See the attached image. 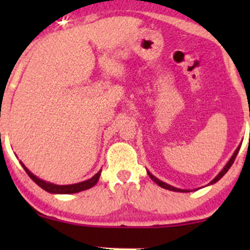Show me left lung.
I'll return each instance as SVG.
<instances>
[{
  "label": "left lung",
  "instance_id": "left-lung-1",
  "mask_svg": "<svg viewBox=\"0 0 250 250\" xmlns=\"http://www.w3.org/2000/svg\"><path fill=\"white\" fill-rule=\"evenodd\" d=\"M240 147H241V145L239 146V147L236 148V150L234 151V154H233V156L230 157V159H229V161L227 162V165L225 166V167H223V169L222 170L220 171L219 174L216 175V176H215V179H213L210 181V182L208 183L207 186H210V185H214V183H216L217 181H219L221 177L223 176V175H225L227 171L229 170V168L231 167V165H233L234 163V161H235V159H236V155H237V153H239V150H240ZM147 173H148V175H149V177H150L151 180L154 181L155 183H157V185L160 186V187H162V188H165V189H168V190H173V191H180V193H189V191H191V190H189V189H180V188H176V187H173V186H170V185H168V183H166V182H163V181H161V180H159L157 179V177H155L153 174L151 173H149V171L147 170ZM195 190H196V189H195Z\"/></svg>",
  "mask_w": 250,
  "mask_h": 250
}]
</instances>
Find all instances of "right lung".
Here are the masks:
<instances>
[{"instance_id": "obj_1", "label": "right lung", "mask_w": 250, "mask_h": 250, "mask_svg": "<svg viewBox=\"0 0 250 250\" xmlns=\"http://www.w3.org/2000/svg\"><path fill=\"white\" fill-rule=\"evenodd\" d=\"M20 163H21V166L23 167L24 170L27 171V174L29 175L30 179L33 180L37 186H40V187H41L42 189H44L45 191H48V193H51V194H74V193H80V191L85 190V189L94 187V186L97 183V181H99L100 175H101V171H102L101 169H100V170L97 171V173L94 175L91 179L82 181V182L74 183V185L60 186V185H54V183L47 182V181L40 179V177H37L36 175H34L33 173H31V171L27 167H25L23 163L22 162H20Z\"/></svg>"}]
</instances>
